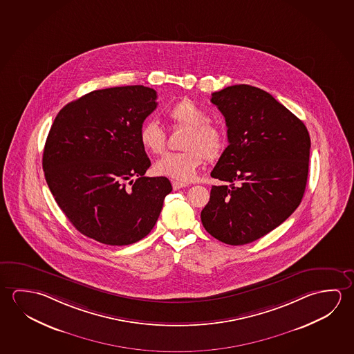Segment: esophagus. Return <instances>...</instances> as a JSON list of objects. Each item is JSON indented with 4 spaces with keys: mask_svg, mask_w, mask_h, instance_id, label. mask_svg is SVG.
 Here are the masks:
<instances>
[{
    "mask_svg": "<svg viewBox=\"0 0 354 354\" xmlns=\"http://www.w3.org/2000/svg\"><path fill=\"white\" fill-rule=\"evenodd\" d=\"M171 185H173V189H174V190H179V189L186 187L187 184H186V183H181V181H173V183H171Z\"/></svg>",
    "mask_w": 354,
    "mask_h": 354,
    "instance_id": "obj_1",
    "label": "esophagus"
}]
</instances>
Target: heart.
I'll return each mask as SVG.
<instances>
[{"label": "heart", "instance_id": "1", "mask_svg": "<svg viewBox=\"0 0 354 354\" xmlns=\"http://www.w3.org/2000/svg\"><path fill=\"white\" fill-rule=\"evenodd\" d=\"M168 117L175 124L187 127L181 143L185 151L165 153L154 164V171L181 181L194 179L205 158L209 160L220 158L226 147V136L218 126L209 122L206 111L192 100L175 104L169 109ZM138 140L148 153L159 154L167 145V134L158 122L147 120L138 131Z\"/></svg>", "mask_w": 354, "mask_h": 354}]
</instances>
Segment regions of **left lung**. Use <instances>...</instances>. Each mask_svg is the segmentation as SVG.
Returning <instances> with one entry per match:
<instances>
[{
	"mask_svg": "<svg viewBox=\"0 0 354 354\" xmlns=\"http://www.w3.org/2000/svg\"><path fill=\"white\" fill-rule=\"evenodd\" d=\"M226 120L228 145L211 176L201 222L231 245L250 243L280 226L301 203L311 140L305 124L270 93L233 85L212 93Z\"/></svg>",
	"mask_w": 354,
	"mask_h": 354,
	"instance_id": "left-lung-1",
	"label": "left lung"
}]
</instances>
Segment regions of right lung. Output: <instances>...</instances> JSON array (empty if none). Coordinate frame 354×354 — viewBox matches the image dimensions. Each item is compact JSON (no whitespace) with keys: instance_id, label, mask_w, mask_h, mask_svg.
I'll return each mask as SVG.
<instances>
[{"instance_id":"obj_1","label":"right lung","mask_w":354,"mask_h":354,"mask_svg":"<svg viewBox=\"0 0 354 354\" xmlns=\"http://www.w3.org/2000/svg\"><path fill=\"white\" fill-rule=\"evenodd\" d=\"M156 100V90L142 85L95 90L53 122L43 153L48 186L73 226L100 243L145 238L173 190L165 176H145L151 160L138 131Z\"/></svg>"}]
</instances>
